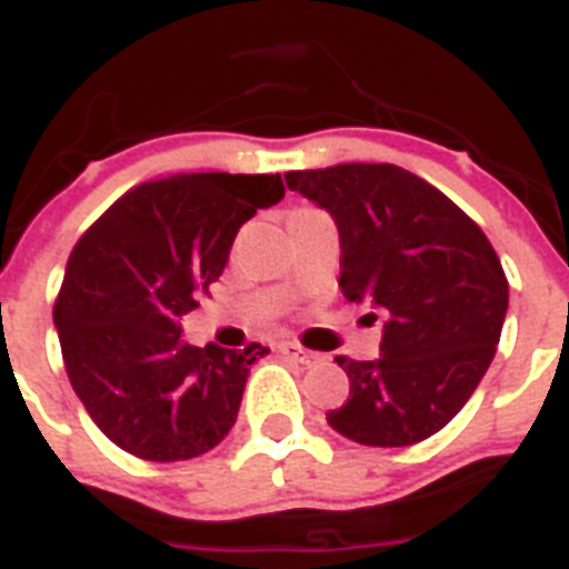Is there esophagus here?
<instances>
[{
    "label": "esophagus",
    "mask_w": 569,
    "mask_h": 569,
    "mask_svg": "<svg viewBox=\"0 0 569 569\" xmlns=\"http://www.w3.org/2000/svg\"><path fill=\"white\" fill-rule=\"evenodd\" d=\"M280 352H283L286 358H292V361H298V365H318L321 361V356L312 350H303L300 343H280Z\"/></svg>",
    "instance_id": "esophagus-1"
}]
</instances>
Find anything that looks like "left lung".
Returning a JSON list of instances; mask_svg holds the SVG:
<instances>
[{
	"mask_svg": "<svg viewBox=\"0 0 569 569\" xmlns=\"http://www.w3.org/2000/svg\"><path fill=\"white\" fill-rule=\"evenodd\" d=\"M286 184L336 222L343 298L385 318L379 358H341L350 399L327 422L361 446L422 442L495 358L509 309L495 248L446 193L396 164L295 170Z\"/></svg>",
	"mask_w": 569,
	"mask_h": 569,
	"instance_id": "8db88e82",
	"label": "left lung"
}]
</instances>
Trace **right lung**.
<instances>
[{
    "label": "right lung",
    "mask_w": 569,
    "mask_h": 569,
    "mask_svg": "<svg viewBox=\"0 0 569 569\" xmlns=\"http://www.w3.org/2000/svg\"><path fill=\"white\" fill-rule=\"evenodd\" d=\"M280 176L179 173L130 190L83 233L54 303L66 373L100 431L152 462L211 451L266 347H193L181 318L226 271L233 237L283 199Z\"/></svg>",
    "instance_id": "right-lung-1"
}]
</instances>
